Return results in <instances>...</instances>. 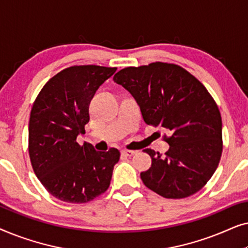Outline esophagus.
I'll return each mask as SVG.
<instances>
[{
	"label": "esophagus",
	"instance_id": "1",
	"mask_svg": "<svg viewBox=\"0 0 248 248\" xmlns=\"http://www.w3.org/2000/svg\"><path fill=\"white\" fill-rule=\"evenodd\" d=\"M122 155H125V157H133L134 155H137V151H133V150H122Z\"/></svg>",
	"mask_w": 248,
	"mask_h": 248
}]
</instances>
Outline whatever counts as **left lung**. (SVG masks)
<instances>
[{
    "label": "left lung",
    "mask_w": 248,
    "mask_h": 248,
    "mask_svg": "<svg viewBox=\"0 0 248 248\" xmlns=\"http://www.w3.org/2000/svg\"><path fill=\"white\" fill-rule=\"evenodd\" d=\"M114 81L133 96L145 123L169 133L165 155L144 150L152 159L151 167L141 172L144 185L166 199L200 191L222 152L221 115L205 87L183 67L162 62L126 67Z\"/></svg>",
    "instance_id": "left-lung-1"
}]
</instances>
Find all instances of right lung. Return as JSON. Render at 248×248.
Masks as SVG:
<instances>
[{"mask_svg":"<svg viewBox=\"0 0 248 248\" xmlns=\"http://www.w3.org/2000/svg\"><path fill=\"white\" fill-rule=\"evenodd\" d=\"M116 67L71 66L47 82L32 105L29 120V155L33 171L53 196L86 203L109 187L120 151H97L77 138L90 120L89 105Z\"/></svg>","mask_w":248,"mask_h":248,"instance_id":"1","label":"right lung"}]
</instances>
